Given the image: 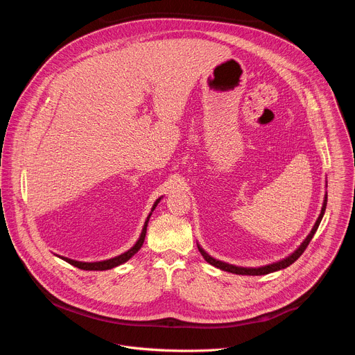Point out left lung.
<instances>
[{"label": "left lung", "mask_w": 355, "mask_h": 355, "mask_svg": "<svg viewBox=\"0 0 355 355\" xmlns=\"http://www.w3.org/2000/svg\"><path fill=\"white\" fill-rule=\"evenodd\" d=\"M326 205H327V193L324 195V199H323V205H322L320 215H319L315 226L312 227L311 233L308 234V237L303 240L300 243V245L293 252H291L288 257H285V259H282V260H279L277 263H271V264H267V266H263V267H256V268L254 267H239V266H233V264H229V263H225V261H219V260L211 257L208 252L204 248H202L199 244H198V250H199L200 254L204 256L207 263H209L211 266H214V267H216L219 270H223V271H227V272H232V274H237V275H266V274H270V272L279 271L282 268L289 267L292 263H295L302 256V252L306 250L308 244L311 243L312 237L315 236V233H316V230H318V227H319V225H320V222L323 219V215H324V211H326Z\"/></svg>", "instance_id": "obj_1"}]
</instances>
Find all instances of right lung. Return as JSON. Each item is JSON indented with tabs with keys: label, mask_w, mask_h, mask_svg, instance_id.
Returning <instances> with one entry per match:
<instances>
[{
	"label": "right lung",
	"mask_w": 355,
	"mask_h": 355,
	"mask_svg": "<svg viewBox=\"0 0 355 355\" xmlns=\"http://www.w3.org/2000/svg\"><path fill=\"white\" fill-rule=\"evenodd\" d=\"M162 198H163V196H160V198L155 202L153 208H151L148 216L146 218L144 226H143V229H141V233H140L137 241H136V243L133 244V247H130L128 251L122 252V254H119V256H116V257H114V259H108V260H103V261H94V263L77 261V260H71V259H67V257H63V256H58V254H56V256L60 257L62 260H64L66 263H69V264H71V266H74V267H77V268H80V270H85V271H105V270H111V268H115V267H118V266L126 263L128 260H130V259L136 254V252L140 250V247L143 245V241H144V237H146V230H147L148 219H150V216H151V212H153V211L156 209V207L159 205V202L162 200Z\"/></svg>",
	"instance_id": "1"
}]
</instances>
